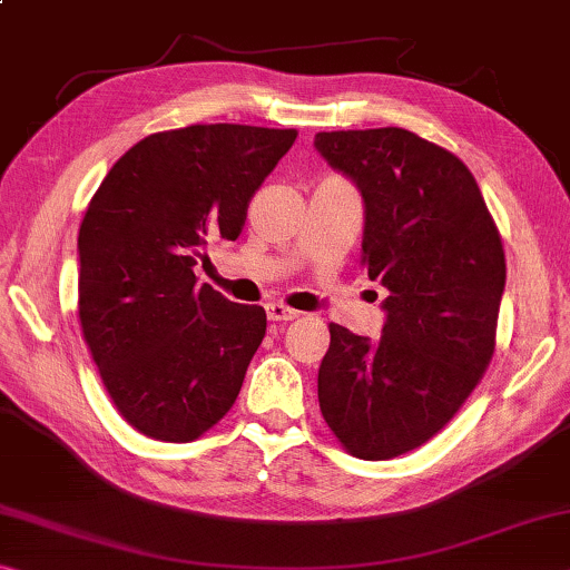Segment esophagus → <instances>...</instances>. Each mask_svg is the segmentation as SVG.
<instances>
[{
    "label": "esophagus",
    "instance_id": "1",
    "mask_svg": "<svg viewBox=\"0 0 570 570\" xmlns=\"http://www.w3.org/2000/svg\"><path fill=\"white\" fill-rule=\"evenodd\" d=\"M297 315H301V313L287 308V305H283V303H269L267 305V318L269 321H295Z\"/></svg>",
    "mask_w": 570,
    "mask_h": 570
}]
</instances>
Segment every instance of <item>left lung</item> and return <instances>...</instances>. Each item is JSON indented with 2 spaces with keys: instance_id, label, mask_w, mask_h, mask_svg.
Returning <instances> with one entry per match:
<instances>
[{
  "instance_id": "left-lung-1",
  "label": "left lung",
  "mask_w": 570,
  "mask_h": 570,
  "mask_svg": "<svg viewBox=\"0 0 570 570\" xmlns=\"http://www.w3.org/2000/svg\"><path fill=\"white\" fill-rule=\"evenodd\" d=\"M315 150L362 190V265L390 291L376 344L328 326L321 413L352 456L387 461L445 428L492 362L502 236L466 165L415 132H318Z\"/></svg>"
}]
</instances>
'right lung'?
Returning a JSON list of instances; mask_svg holds the SVG:
<instances>
[{
  "mask_svg": "<svg viewBox=\"0 0 570 570\" xmlns=\"http://www.w3.org/2000/svg\"><path fill=\"white\" fill-rule=\"evenodd\" d=\"M295 129L190 125L114 163L78 229V318L114 407L147 438L188 443L229 413L267 331L194 267L234 242Z\"/></svg>",
  "mask_w": 570,
  "mask_h": 570,
  "instance_id": "right-lung-1",
  "label": "right lung"
}]
</instances>
